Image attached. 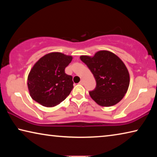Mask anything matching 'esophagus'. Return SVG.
I'll list each match as a JSON object with an SVG mask.
<instances>
[{
    "label": "esophagus",
    "mask_w": 157,
    "mask_h": 157,
    "mask_svg": "<svg viewBox=\"0 0 157 157\" xmlns=\"http://www.w3.org/2000/svg\"><path fill=\"white\" fill-rule=\"evenodd\" d=\"M79 84H84V80H83V79H82V80L80 81V82H79Z\"/></svg>",
    "instance_id": "1"
}]
</instances>
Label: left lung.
I'll return each instance as SVG.
<instances>
[{
    "mask_svg": "<svg viewBox=\"0 0 157 157\" xmlns=\"http://www.w3.org/2000/svg\"><path fill=\"white\" fill-rule=\"evenodd\" d=\"M80 59L91 70L96 87L89 95L98 105L111 107L123 99L128 90L129 73L123 61L108 50H100L93 57L81 55Z\"/></svg>",
    "mask_w": 157,
    "mask_h": 157,
    "instance_id": "8db88e82",
    "label": "left lung"
}]
</instances>
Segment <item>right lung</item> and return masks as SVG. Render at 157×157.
Here are the masks:
<instances>
[{
    "mask_svg": "<svg viewBox=\"0 0 157 157\" xmlns=\"http://www.w3.org/2000/svg\"><path fill=\"white\" fill-rule=\"evenodd\" d=\"M72 59L71 55L53 52L37 61L28 76L31 98L46 107H55L64 100L73 88L72 76L65 73V68Z\"/></svg>",
    "mask_w": 157,
    "mask_h": 157,
    "instance_id": "add662e5",
    "label": "right lung"
}]
</instances>
